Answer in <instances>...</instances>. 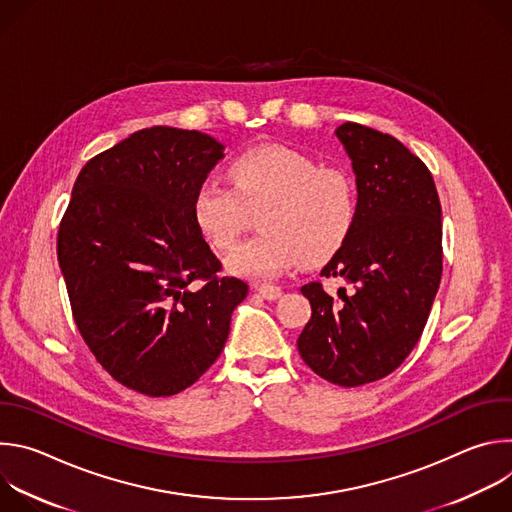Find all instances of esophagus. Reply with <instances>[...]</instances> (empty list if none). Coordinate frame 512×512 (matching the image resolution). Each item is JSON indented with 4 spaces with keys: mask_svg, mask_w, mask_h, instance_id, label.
<instances>
[{
    "mask_svg": "<svg viewBox=\"0 0 512 512\" xmlns=\"http://www.w3.org/2000/svg\"><path fill=\"white\" fill-rule=\"evenodd\" d=\"M257 291H259V296L261 298H265V300H277L279 296H281V287L279 285H273V283H261L259 287H257Z\"/></svg>",
    "mask_w": 512,
    "mask_h": 512,
    "instance_id": "1",
    "label": "esophagus"
}]
</instances>
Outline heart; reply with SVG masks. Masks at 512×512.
Listing matches in <instances>:
<instances>
[{"label":"heart","mask_w":512,"mask_h":512,"mask_svg":"<svg viewBox=\"0 0 512 512\" xmlns=\"http://www.w3.org/2000/svg\"><path fill=\"white\" fill-rule=\"evenodd\" d=\"M231 186L216 178L198 184L192 218L218 251L231 249L247 229L249 212L263 208L261 235L239 245L233 273L267 279L287 267L320 265L350 239L358 221V190L342 168H322L312 156L285 148L249 150L229 166Z\"/></svg>","instance_id":"1"}]
</instances>
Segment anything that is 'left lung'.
Masks as SVG:
<instances>
[{
	"label": "left lung",
	"instance_id": "1",
	"mask_svg": "<svg viewBox=\"0 0 512 512\" xmlns=\"http://www.w3.org/2000/svg\"><path fill=\"white\" fill-rule=\"evenodd\" d=\"M336 135L356 174L358 221L320 275L352 289L332 298L320 281L302 285L312 318L298 350L328 383L360 387L401 367L421 338L442 279V206L431 172L399 139L350 121Z\"/></svg>",
	"mask_w": 512,
	"mask_h": 512
}]
</instances>
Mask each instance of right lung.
<instances>
[{
  "mask_svg": "<svg viewBox=\"0 0 512 512\" xmlns=\"http://www.w3.org/2000/svg\"><path fill=\"white\" fill-rule=\"evenodd\" d=\"M214 137L148 127L81 170L56 255L75 324L123 387L170 397L223 352L249 285L223 265L192 218V196L223 160Z\"/></svg>",
  "mask_w": 512,
  "mask_h": 512,
  "instance_id": "obj_1",
  "label": "right lung"
}]
</instances>
